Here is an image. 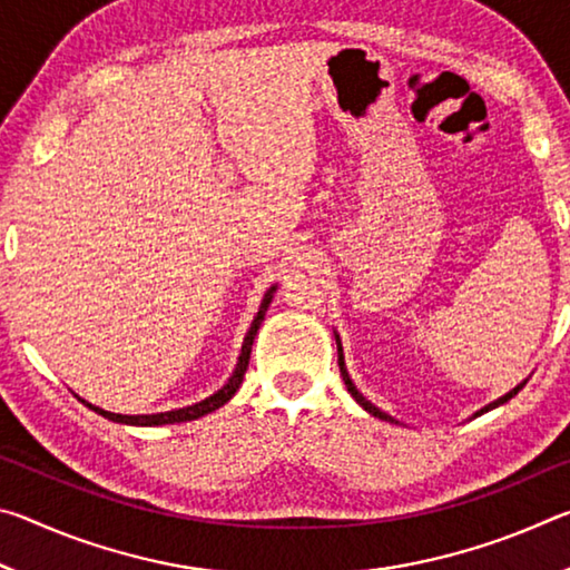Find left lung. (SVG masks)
Wrapping results in <instances>:
<instances>
[{"instance_id":"8db88e82","label":"left lung","mask_w":570,"mask_h":570,"mask_svg":"<svg viewBox=\"0 0 570 570\" xmlns=\"http://www.w3.org/2000/svg\"><path fill=\"white\" fill-rule=\"evenodd\" d=\"M334 340H336V354H340V372H342V380H344V384H346V390H350V394H352V397L356 400V404H360V407H364L366 412H370L372 414V417H377V420H384V422H394V424H400L397 420H394L392 417V414H387V412H382L380 407H377V404H372L370 400H366L364 397V394L360 392V390H356L354 387V382H352V377H350V372H346V362H344V350H342V340H340V334H336L334 332ZM525 387V380L523 382H520V384H515V387L513 390H510V392H505L503 394V397H498L495 402H490V404H485V407H480L475 414H472V417H480V414H485V412H490V410H495V407H500V404H505L508 400H513L515 397V394L520 392V390H523Z\"/></svg>"}]
</instances>
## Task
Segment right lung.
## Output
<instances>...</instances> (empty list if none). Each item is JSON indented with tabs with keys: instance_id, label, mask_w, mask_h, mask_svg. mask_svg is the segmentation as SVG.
<instances>
[{
	"instance_id": "1",
	"label": "right lung",
	"mask_w": 570,
	"mask_h": 570,
	"mask_svg": "<svg viewBox=\"0 0 570 570\" xmlns=\"http://www.w3.org/2000/svg\"><path fill=\"white\" fill-rule=\"evenodd\" d=\"M274 292H276V284L266 288V294L262 298V306H258V312L254 316V322H250L248 332L244 336V344H240V354H238V362L234 366V372H230L228 382L220 387L218 392L210 394V397L200 400L196 404H188V407H178V410H168V412H153V414H118V412H108L98 407V404H92L88 400H82L80 394H75L77 400H80L85 407H90L92 412L102 414L105 420L110 422H118V424H132V428H158V424H176V422H190V420H198L204 417V414H210L216 412L218 407H224V404L234 397L236 390L240 387V382H244V374H246V366H248V360H250V346H254V340L258 334V326H262L264 316H266V308L268 304H272L274 298Z\"/></svg>"
}]
</instances>
